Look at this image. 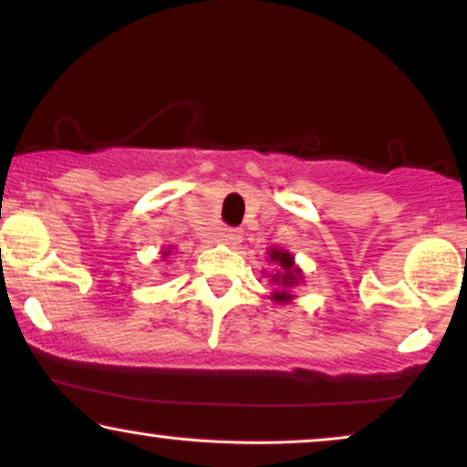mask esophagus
<instances>
[{
    "label": "esophagus",
    "instance_id": "34e87169",
    "mask_svg": "<svg viewBox=\"0 0 467 467\" xmlns=\"http://www.w3.org/2000/svg\"><path fill=\"white\" fill-rule=\"evenodd\" d=\"M220 241H222L223 245H230V247L239 245L241 241H244V230H239V228H226V230H222Z\"/></svg>",
    "mask_w": 467,
    "mask_h": 467
}]
</instances>
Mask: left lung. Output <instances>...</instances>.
<instances>
[{
	"mask_svg": "<svg viewBox=\"0 0 467 467\" xmlns=\"http://www.w3.org/2000/svg\"><path fill=\"white\" fill-rule=\"evenodd\" d=\"M269 265H273V271L266 273L265 277H269V282L275 285V290L271 292V301L277 306H288L295 298V290L306 282L301 266L295 263V256L288 250L282 247H269Z\"/></svg>",
	"mask_w": 467,
	"mask_h": 467,
	"instance_id": "obj_1",
	"label": "left lung"
}]
</instances>
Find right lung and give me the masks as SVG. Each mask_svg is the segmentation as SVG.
Instances as JSON below:
<instances>
[{
	"label": "right lung",
	"mask_w": 467,
	"mask_h": 467,
	"mask_svg": "<svg viewBox=\"0 0 467 467\" xmlns=\"http://www.w3.org/2000/svg\"><path fill=\"white\" fill-rule=\"evenodd\" d=\"M171 252H172V247H166V250H161V260H166L171 256Z\"/></svg>",
	"instance_id": "obj_1"
}]
</instances>
